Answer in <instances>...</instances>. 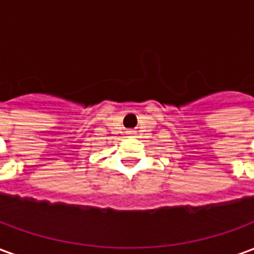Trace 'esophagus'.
<instances>
[{
	"label": "esophagus",
	"instance_id": "esophagus-1",
	"mask_svg": "<svg viewBox=\"0 0 254 254\" xmlns=\"http://www.w3.org/2000/svg\"><path fill=\"white\" fill-rule=\"evenodd\" d=\"M127 134H129V136H133V134H136V132H134V130H127Z\"/></svg>",
	"mask_w": 254,
	"mask_h": 254
}]
</instances>
